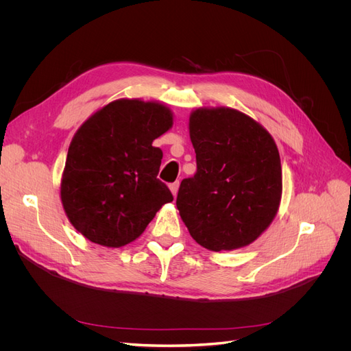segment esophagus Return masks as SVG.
<instances>
[{
	"mask_svg": "<svg viewBox=\"0 0 351 351\" xmlns=\"http://www.w3.org/2000/svg\"><path fill=\"white\" fill-rule=\"evenodd\" d=\"M169 189H171L172 195H173V196H176V195H178V191H179V180H176V182H173V183H171V185H169Z\"/></svg>",
	"mask_w": 351,
	"mask_h": 351,
	"instance_id": "obj_1",
	"label": "esophagus"
}]
</instances>
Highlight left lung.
<instances>
[{"label": "left lung", "instance_id": "obj_1", "mask_svg": "<svg viewBox=\"0 0 351 351\" xmlns=\"http://www.w3.org/2000/svg\"><path fill=\"white\" fill-rule=\"evenodd\" d=\"M196 173L176 206L191 236L209 250L250 245L271 223L282 197L280 155L266 129L232 108H199L189 118Z\"/></svg>", "mask_w": 351, "mask_h": 351}]
</instances>
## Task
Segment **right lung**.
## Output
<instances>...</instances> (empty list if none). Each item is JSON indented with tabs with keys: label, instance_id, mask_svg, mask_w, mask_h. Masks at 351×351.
<instances>
[{
	"label": "right lung",
	"instance_id": "obj_1",
	"mask_svg": "<svg viewBox=\"0 0 351 351\" xmlns=\"http://www.w3.org/2000/svg\"><path fill=\"white\" fill-rule=\"evenodd\" d=\"M169 108L118 99L82 123L69 145L61 200L88 241L121 247L139 237L173 200L158 179L162 151L152 142L172 126Z\"/></svg>",
	"mask_w": 351,
	"mask_h": 351
}]
</instances>
